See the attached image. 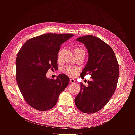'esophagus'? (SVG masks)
Wrapping results in <instances>:
<instances>
[{"label": "esophagus", "instance_id": "esophagus-1", "mask_svg": "<svg viewBox=\"0 0 135 135\" xmlns=\"http://www.w3.org/2000/svg\"><path fill=\"white\" fill-rule=\"evenodd\" d=\"M70 82L71 83L75 84V83H76V81H75V80L74 79H70Z\"/></svg>", "mask_w": 135, "mask_h": 135}]
</instances>
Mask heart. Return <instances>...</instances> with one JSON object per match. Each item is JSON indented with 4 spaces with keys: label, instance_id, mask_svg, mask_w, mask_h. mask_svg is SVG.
Listing matches in <instances>:
<instances>
[{
    "label": "heart",
    "instance_id": "1",
    "mask_svg": "<svg viewBox=\"0 0 135 135\" xmlns=\"http://www.w3.org/2000/svg\"><path fill=\"white\" fill-rule=\"evenodd\" d=\"M75 53H85L84 50L81 48H76L74 50V54ZM78 70L76 68H73L71 66H65L62 69V73L64 74L68 75L69 76H74L76 74Z\"/></svg>",
    "mask_w": 135,
    "mask_h": 135
}]
</instances>
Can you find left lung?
Returning a JSON list of instances; mask_svg holds the SVG:
<instances>
[{
    "instance_id": "8db88e82",
    "label": "left lung",
    "mask_w": 135,
    "mask_h": 135,
    "mask_svg": "<svg viewBox=\"0 0 135 135\" xmlns=\"http://www.w3.org/2000/svg\"><path fill=\"white\" fill-rule=\"evenodd\" d=\"M88 52V60L80 77L91 75L88 86L80 83V91L75 98L80 112L91 114L103 109L111 99L117 88L119 68L116 56L109 45L93 35L79 37Z\"/></svg>"
}]
</instances>
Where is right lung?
Listing matches in <instances>:
<instances>
[{
    "instance_id": "right-lung-1",
    "label": "right lung",
    "mask_w": 135,
    "mask_h": 135,
    "mask_svg": "<svg viewBox=\"0 0 135 135\" xmlns=\"http://www.w3.org/2000/svg\"><path fill=\"white\" fill-rule=\"evenodd\" d=\"M72 34H45L28 39L16 57V80L23 99L30 107L39 111L51 109L59 96L69 83L64 74L49 79L46 73L56 69L61 45Z\"/></svg>"
}]
</instances>
